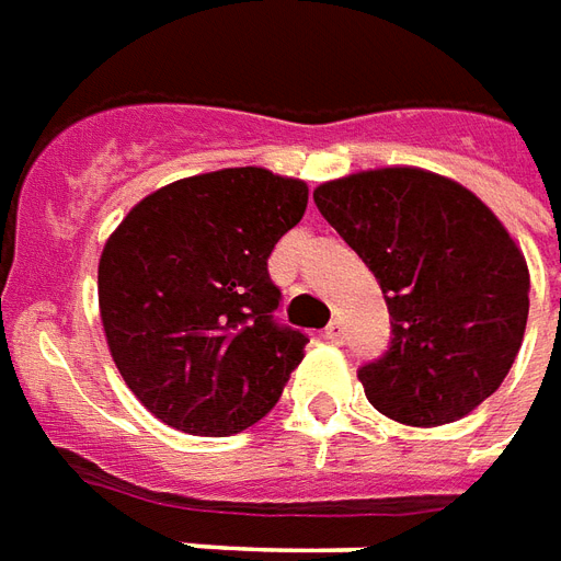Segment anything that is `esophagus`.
<instances>
[{
    "label": "esophagus",
    "mask_w": 561,
    "mask_h": 561,
    "mask_svg": "<svg viewBox=\"0 0 561 561\" xmlns=\"http://www.w3.org/2000/svg\"><path fill=\"white\" fill-rule=\"evenodd\" d=\"M323 335H327V339H330V342H333V344H342L344 342L342 321H330V327L323 330Z\"/></svg>",
    "instance_id": "1"
}]
</instances>
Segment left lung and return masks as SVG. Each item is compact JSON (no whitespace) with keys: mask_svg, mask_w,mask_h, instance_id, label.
<instances>
[{"mask_svg":"<svg viewBox=\"0 0 561 561\" xmlns=\"http://www.w3.org/2000/svg\"><path fill=\"white\" fill-rule=\"evenodd\" d=\"M314 205L375 273L392 318L389 351L359 368L375 410L434 428L491 398L529 314L524 252L491 207L410 165L327 181Z\"/></svg>","mask_w":561,"mask_h":561,"instance_id":"8db88e82","label":"left lung"}]
</instances>
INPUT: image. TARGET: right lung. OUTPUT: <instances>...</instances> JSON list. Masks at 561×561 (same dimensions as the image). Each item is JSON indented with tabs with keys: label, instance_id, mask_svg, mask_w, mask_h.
Instances as JSON below:
<instances>
[{
	"label": "right lung",
	"instance_id": "obj_1",
	"mask_svg": "<svg viewBox=\"0 0 561 561\" xmlns=\"http://www.w3.org/2000/svg\"><path fill=\"white\" fill-rule=\"evenodd\" d=\"M306 205L302 181L243 165L163 186L112 231L98 267L103 333L160 422L228 437L276 408L309 339L276 321L267 259Z\"/></svg>",
	"mask_w": 561,
	"mask_h": 561
}]
</instances>
